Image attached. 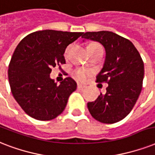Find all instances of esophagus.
Instances as JSON below:
<instances>
[{
  "instance_id": "esophagus-1",
  "label": "esophagus",
  "mask_w": 155,
  "mask_h": 155,
  "mask_svg": "<svg viewBox=\"0 0 155 155\" xmlns=\"http://www.w3.org/2000/svg\"><path fill=\"white\" fill-rule=\"evenodd\" d=\"M86 87V86L85 85V84H81V83L78 84V89H79V90H83V89H85Z\"/></svg>"
}]
</instances>
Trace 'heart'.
<instances>
[{"label":"heart","mask_w":155,"mask_h":155,"mask_svg":"<svg viewBox=\"0 0 155 155\" xmlns=\"http://www.w3.org/2000/svg\"><path fill=\"white\" fill-rule=\"evenodd\" d=\"M92 44H94V45H99L98 44H91L90 45H92ZM74 76L78 80L81 81H86V79L88 78L89 76H90V72L88 70H86V69H77L76 71L74 72Z\"/></svg>","instance_id":"1"}]
</instances>
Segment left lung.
<instances>
[{
    "label": "left lung",
    "mask_w": 155,
    "mask_h": 155,
    "mask_svg": "<svg viewBox=\"0 0 155 155\" xmlns=\"http://www.w3.org/2000/svg\"><path fill=\"white\" fill-rule=\"evenodd\" d=\"M83 39L99 42L106 58L96 82H107L106 94L87 104L96 120L114 124L126 117L138 99L144 78V63L138 51L129 39L111 31L86 32Z\"/></svg>",
    "instance_id": "obj_1"
}]
</instances>
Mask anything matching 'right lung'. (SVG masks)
<instances>
[{
	"label": "right lung",
	"mask_w": 155,
	"mask_h": 155,
	"mask_svg": "<svg viewBox=\"0 0 155 155\" xmlns=\"http://www.w3.org/2000/svg\"><path fill=\"white\" fill-rule=\"evenodd\" d=\"M83 32L44 30L26 35L10 60L8 77L14 99L28 116L50 120L61 115L77 83L66 78L60 85L50 78L52 67L65 64L68 45Z\"/></svg>",
	"instance_id": "add662e5"
}]
</instances>
